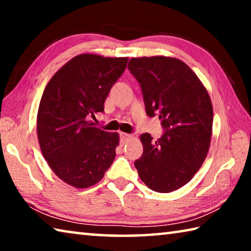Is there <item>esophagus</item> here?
<instances>
[{
    "label": "esophagus",
    "instance_id": "1",
    "mask_svg": "<svg viewBox=\"0 0 251 251\" xmlns=\"http://www.w3.org/2000/svg\"><path fill=\"white\" fill-rule=\"evenodd\" d=\"M120 136H121V141L123 144L128 141V139L131 137V135L126 134V133H120Z\"/></svg>",
    "mask_w": 251,
    "mask_h": 251
}]
</instances>
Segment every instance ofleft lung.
Here are the masks:
<instances>
[{"label":"left lung","mask_w":251,"mask_h":251,"mask_svg":"<svg viewBox=\"0 0 251 251\" xmlns=\"http://www.w3.org/2000/svg\"><path fill=\"white\" fill-rule=\"evenodd\" d=\"M128 70L141 84L147 115H158L165 128L156 142L148 133L139 136L144 151L135 167L148 188L174 192L190 181L209 151V94L194 71L175 57H133Z\"/></svg>","instance_id":"8db88e82"}]
</instances>
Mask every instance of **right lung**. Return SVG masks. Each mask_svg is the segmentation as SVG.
Here are the masks:
<instances>
[{"instance_id": "obj_1", "label": "right lung", "mask_w": 251, "mask_h": 251, "mask_svg": "<svg viewBox=\"0 0 251 251\" xmlns=\"http://www.w3.org/2000/svg\"><path fill=\"white\" fill-rule=\"evenodd\" d=\"M127 62L128 57L79 54L46 85L37 112V138L49 166L67 185L88 188L113 164L120 135L101 130L90 118L104 112L106 97Z\"/></svg>"}]
</instances>
